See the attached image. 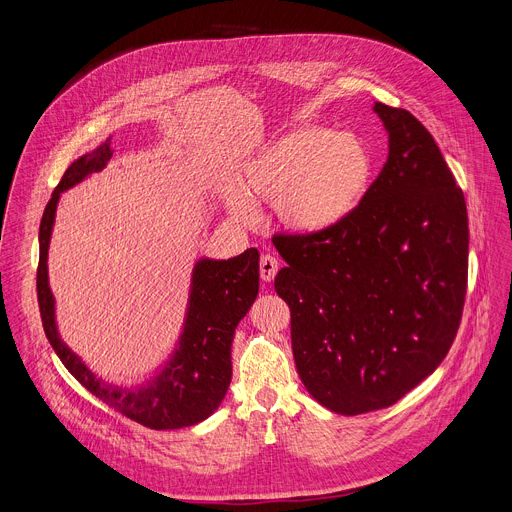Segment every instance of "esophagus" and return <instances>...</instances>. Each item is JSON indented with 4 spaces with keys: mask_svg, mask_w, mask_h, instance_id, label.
Here are the masks:
<instances>
[{
    "mask_svg": "<svg viewBox=\"0 0 512 512\" xmlns=\"http://www.w3.org/2000/svg\"><path fill=\"white\" fill-rule=\"evenodd\" d=\"M279 269V261L273 255H263L259 261V271H261V279L263 281H273Z\"/></svg>",
    "mask_w": 512,
    "mask_h": 512,
    "instance_id": "1",
    "label": "esophagus"
}]
</instances>
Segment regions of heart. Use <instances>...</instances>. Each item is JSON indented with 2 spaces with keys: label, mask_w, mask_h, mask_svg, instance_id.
Returning a JSON list of instances; mask_svg holds the SVG:
<instances>
[{
  "label": "heart",
  "mask_w": 512,
  "mask_h": 512,
  "mask_svg": "<svg viewBox=\"0 0 512 512\" xmlns=\"http://www.w3.org/2000/svg\"><path fill=\"white\" fill-rule=\"evenodd\" d=\"M373 162L364 143L350 133L302 127L271 141L247 164L243 196L231 210L251 221V202H275L281 221L302 233L338 225L367 194Z\"/></svg>",
  "instance_id": "obj_1"
}]
</instances>
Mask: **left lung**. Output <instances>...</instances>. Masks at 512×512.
<instances>
[{"label": "left lung", "instance_id": "1", "mask_svg": "<svg viewBox=\"0 0 512 512\" xmlns=\"http://www.w3.org/2000/svg\"><path fill=\"white\" fill-rule=\"evenodd\" d=\"M375 111L389 156L358 206L330 229L273 235L298 375L342 415L391 407L440 367L468 287L462 188L421 121Z\"/></svg>", "mask_w": 512, "mask_h": 512}]
</instances>
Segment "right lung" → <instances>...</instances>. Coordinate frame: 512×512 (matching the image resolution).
<instances>
[{"mask_svg": "<svg viewBox=\"0 0 512 512\" xmlns=\"http://www.w3.org/2000/svg\"><path fill=\"white\" fill-rule=\"evenodd\" d=\"M113 156L111 137L91 154L72 162L54 188L40 221L38 306L46 338L68 373L121 415L150 429H180L206 419L221 405L231 385V344L235 328L259 294V251L247 249L229 261L202 259L194 267L192 296L180 348L168 369L143 389H115L95 379L81 358L60 340L54 298L48 287V243L60 192L87 174L105 168Z\"/></svg>", "mask_w": 512, "mask_h": 512, "instance_id": "add662e5", "label": "right lung"}]
</instances>
